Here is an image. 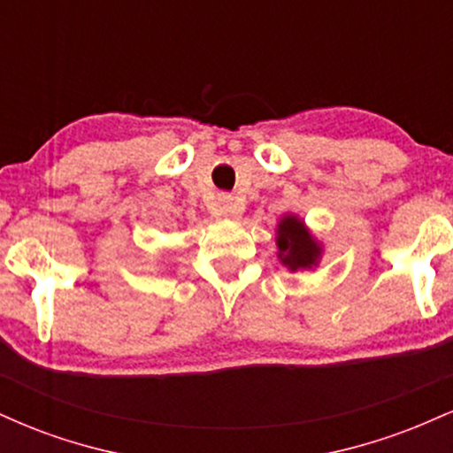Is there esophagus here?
Segmentation results:
<instances>
[{"label": "esophagus", "instance_id": "obj_1", "mask_svg": "<svg viewBox=\"0 0 453 453\" xmlns=\"http://www.w3.org/2000/svg\"><path fill=\"white\" fill-rule=\"evenodd\" d=\"M215 212L217 215H223V217H232L236 209H234V197L227 196V194H221L217 197V204H215Z\"/></svg>", "mask_w": 453, "mask_h": 453}]
</instances>
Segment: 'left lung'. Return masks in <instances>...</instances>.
I'll use <instances>...</instances> for the list:
<instances>
[{"label": "left lung", "mask_w": 453, "mask_h": 453, "mask_svg": "<svg viewBox=\"0 0 453 453\" xmlns=\"http://www.w3.org/2000/svg\"><path fill=\"white\" fill-rule=\"evenodd\" d=\"M279 236H277V247H279V257L289 270H303L315 266L317 259L321 256V249L311 234L306 232L303 221H298L296 217H285L279 223Z\"/></svg>", "instance_id": "obj_1"}]
</instances>
